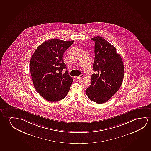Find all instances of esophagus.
<instances>
[{"instance_id":"esophagus-1","label":"esophagus","mask_w":151,"mask_h":151,"mask_svg":"<svg viewBox=\"0 0 151 151\" xmlns=\"http://www.w3.org/2000/svg\"><path fill=\"white\" fill-rule=\"evenodd\" d=\"M83 75L81 74V75H79V76H74L75 78L76 79H80L82 78V77H83Z\"/></svg>"}]
</instances>
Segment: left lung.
I'll return each mask as SVG.
<instances>
[{"label":"left lung","instance_id":"1","mask_svg":"<svg viewBox=\"0 0 151 151\" xmlns=\"http://www.w3.org/2000/svg\"><path fill=\"white\" fill-rule=\"evenodd\" d=\"M91 40L95 42L93 69L96 73L91 76V83L86 89V93L90 100L102 104L107 102L119 89L124 67L114 46L99 36Z\"/></svg>","mask_w":151,"mask_h":151}]
</instances>
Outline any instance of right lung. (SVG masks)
<instances>
[{"instance_id":"1","label":"right lung","mask_w":151,"mask_h":151,"mask_svg":"<svg viewBox=\"0 0 151 151\" xmlns=\"http://www.w3.org/2000/svg\"><path fill=\"white\" fill-rule=\"evenodd\" d=\"M74 40L52 39L37 47L32 56L29 67L33 85L39 94L50 102L64 98L73 82L63 59L64 52Z\"/></svg>"}]
</instances>
